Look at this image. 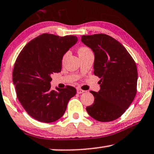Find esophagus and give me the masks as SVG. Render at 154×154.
<instances>
[{"label":"esophagus","instance_id":"1","mask_svg":"<svg viewBox=\"0 0 154 154\" xmlns=\"http://www.w3.org/2000/svg\"><path fill=\"white\" fill-rule=\"evenodd\" d=\"M77 94H82V93H83V92H85V91L82 89H80V88H77Z\"/></svg>","mask_w":154,"mask_h":154}]
</instances>
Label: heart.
<instances>
[{
	"label": "heart",
	"mask_w": 154,
	"mask_h": 154,
	"mask_svg": "<svg viewBox=\"0 0 154 154\" xmlns=\"http://www.w3.org/2000/svg\"><path fill=\"white\" fill-rule=\"evenodd\" d=\"M91 51V50H90V48H88V47H87V46H82V47H80V48H79V50H78L79 55V54H82V53H87V52H88V51ZM67 55H68V52H66L64 55H63V60H64V59L66 58V57L67 56Z\"/></svg>",
	"instance_id": "heart-1"
}]
</instances>
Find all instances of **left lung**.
Segmentation results:
<instances>
[{
    "mask_svg": "<svg viewBox=\"0 0 154 154\" xmlns=\"http://www.w3.org/2000/svg\"><path fill=\"white\" fill-rule=\"evenodd\" d=\"M82 42L94 51V74L101 79L99 91H90L94 103L86 109L98 121H112L126 111L136 96V63L126 48L107 34L84 35Z\"/></svg>",
    "mask_w": 154,
    "mask_h": 154,
    "instance_id": "1",
    "label": "left lung"
}]
</instances>
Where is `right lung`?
Returning <instances> with one entry per match:
<instances>
[{"label":"right lung","instance_id":"add662e5","mask_svg":"<svg viewBox=\"0 0 154 154\" xmlns=\"http://www.w3.org/2000/svg\"><path fill=\"white\" fill-rule=\"evenodd\" d=\"M77 42L76 36L42 34L30 41L20 51L13 72L18 100L26 112L42 122L60 119L67 103L77 93L72 86L51 89V75L62 68L63 55Z\"/></svg>","mask_w":154,"mask_h":154}]
</instances>
